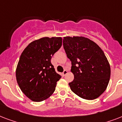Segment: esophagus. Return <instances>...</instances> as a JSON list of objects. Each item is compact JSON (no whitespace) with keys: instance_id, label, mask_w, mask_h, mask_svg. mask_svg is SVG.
Here are the masks:
<instances>
[{"instance_id":"1","label":"esophagus","mask_w":122,"mask_h":122,"mask_svg":"<svg viewBox=\"0 0 122 122\" xmlns=\"http://www.w3.org/2000/svg\"><path fill=\"white\" fill-rule=\"evenodd\" d=\"M68 70H65L63 71V76H65V75H66L68 73Z\"/></svg>"}]
</instances>
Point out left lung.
Masks as SVG:
<instances>
[{"label": "left lung", "mask_w": 122, "mask_h": 122, "mask_svg": "<svg viewBox=\"0 0 122 122\" xmlns=\"http://www.w3.org/2000/svg\"><path fill=\"white\" fill-rule=\"evenodd\" d=\"M63 47L71 61L74 80L71 90L81 98L93 100L104 92L110 81L111 68L100 47L84 37H65Z\"/></svg>", "instance_id": "obj_1"}]
</instances>
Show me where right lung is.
Instances as JSON below:
<instances>
[{
    "label": "right lung",
    "instance_id": "1",
    "mask_svg": "<svg viewBox=\"0 0 122 122\" xmlns=\"http://www.w3.org/2000/svg\"><path fill=\"white\" fill-rule=\"evenodd\" d=\"M62 46L61 37H43L30 43L21 54L16 80L26 96L35 102L49 98L61 78L51 64L52 56Z\"/></svg>",
    "mask_w": 122,
    "mask_h": 122
}]
</instances>
